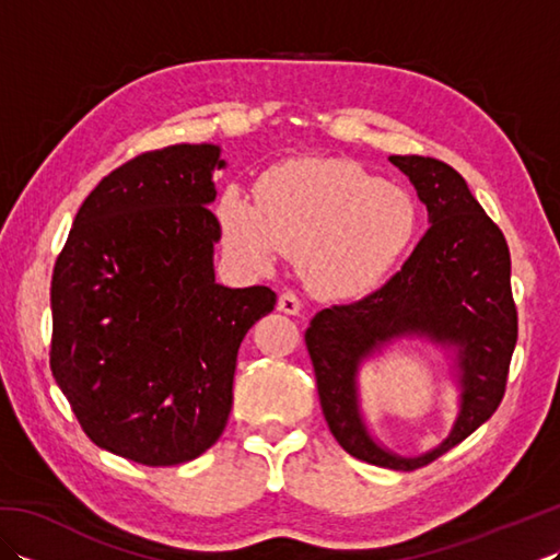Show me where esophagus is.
I'll return each instance as SVG.
<instances>
[{
    "label": "esophagus",
    "mask_w": 560,
    "mask_h": 560,
    "mask_svg": "<svg viewBox=\"0 0 560 560\" xmlns=\"http://www.w3.org/2000/svg\"><path fill=\"white\" fill-rule=\"evenodd\" d=\"M277 307L281 313H287V315H299L301 313V299L299 295H295L293 291H283L281 295H279V303H277Z\"/></svg>",
    "instance_id": "1"
}]
</instances>
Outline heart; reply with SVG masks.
<instances>
[{
  "mask_svg": "<svg viewBox=\"0 0 560 560\" xmlns=\"http://www.w3.org/2000/svg\"><path fill=\"white\" fill-rule=\"evenodd\" d=\"M223 243L255 269L281 253L329 301L363 299L385 281L416 233V207L395 185L343 159H293L259 177L257 205L219 199Z\"/></svg>",
  "mask_w": 560,
  "mask_h": 560,
  "instance_id": "obj_1",
  "label": "heart"
}]
</instances>
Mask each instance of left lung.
Masks as SVG:
<instances>
[{"instance_id":"1","label":"left lung","mask_w":560,"mask_h":560,"mask_svg":"<svg viewBox=\"0 0 560 560\" xmlns=\"http://www.w3.org/2000/svg\"><path fill=\"white\" fill-rule=\"evenodd\" d=\"M428 209L431 229L383 289L319 311L305 329L325 421L337 443L375 467L411 471L445 455L489 421L503 401L517 343L503 231L452 165L428 156H389ZM401 336H423L458 351L460 413L451 435L419 458H399L366 433L358 407L360 363Z\"/></svg>"}]
</instances>
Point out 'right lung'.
Returning <instances> with one entry per match:
<instances>
[{"mask_svg":"<svg viewBox=\"0 0 560 560\" xmlns=\"http://www.w3.org/2000/svg\"><path fill=\"white\" fill-rule=\"evenodd\" d=\"M213 144L147 151L83 199L55 261L50 371L98 447L147 467L199 457L233 407L241 341L267 287L213 273Z\"/></svg>","mask_w":560,"mask_h":560,"instance_id":"1","label":"right lung"}]
</instances>
